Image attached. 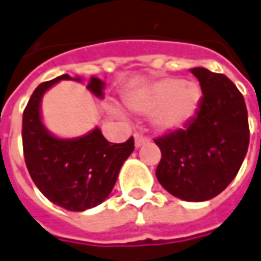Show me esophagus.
<instances>
[{
    "mask_svg": "<svg viewBox=\"0 0 261 261\" xmlns=\"http://www.w3.org/2000/svg\"><path fill=\"white\" fill-rule=\"evenodd\" d=\"M134 140H136V147H137V148H140L141 145H144V144L148 143V141H149L148 137L143 136L141 133H136V134H134Z\"/></svg>",
    "mask_w": 261,
    "mask_h": 261,
    "instance_id": "1",
    "label": "esophagus"
}]
</instances>
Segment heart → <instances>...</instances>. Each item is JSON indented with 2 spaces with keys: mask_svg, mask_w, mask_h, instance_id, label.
<instances>
[{
  "mask_svg": "<svg viewBox=\"0 0 261 261\" xmlns=\"http://www.w3.org/2000/svg\"><path fill=\"white\" fill-rule=\"evenodd\" d=\"M199 101L198 85L172 77L158 82L140 94L133 101V107L143 113L155 112L154 123L158 128L176 130L194 117Z\"/></svg>",
  "mask_w": 261,
  "mask_h": 261,
  "instance_id": "obj_1",
  "label": "heart"
}]
</instances>
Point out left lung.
Instances as JSON below:
<instances>
[{
	"label": "left lung",
	"mask_w": 261,
	"mask_h": 261,
	"mask_svg": "<svg viewBox=\"0 0 261 261\" xmlns=\"http://www.w3.org/2000/svg\"><path fill=\"white\" fill-rule=\"evenodd\" d=\"M191 72L202 99L184 128L154 141L161 149L155 175L169 194L188 202L219 195L238 175L249 148V120L243 94L225 74L205 67Z\"/></svg>",
	"instance_id": "left-lung-1"
}]
</instances>
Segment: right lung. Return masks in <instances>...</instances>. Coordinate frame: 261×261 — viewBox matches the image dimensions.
<instances>
[{
    "mask_svg": "<svg viewBox=\"0 0 261 261\" xmlns=\"http://www.w3.org/2000/svg\"><path fill=\"white\" fill-rule=\"evenodd\" d=\"M62 74L43 82L32 93L22 117V147L25 164L32 181L50 202L72 212L97 206L110 195L121 165L134 151V138L113 144L99 128L74 140L56 138L41 121L43 93L59 80H70ZM74 80H80V77ZM105 83L92 77L87 89L103 97Z\"/></svg>",
    "mask_w": 261,
    "mask_h": 261,
    "instance_id": "right-lung-1",
    "label": "right lung"
}]
</instances>
